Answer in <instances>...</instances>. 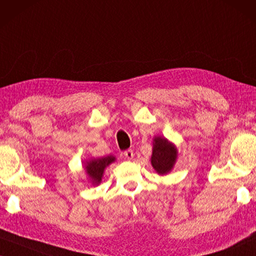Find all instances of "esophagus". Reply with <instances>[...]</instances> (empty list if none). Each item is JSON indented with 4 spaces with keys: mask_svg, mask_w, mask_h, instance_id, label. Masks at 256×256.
<instances>
[{
    "mask_svg": "<svg viewBox=\"0 0 256 256\" xmlns=\"http://www.w3.org/2000/svg\"><path fill=\"white\" fill-rule=\"evenodd\" d=\"M123 154H124V156L128 160H132L133 159V156H134V154H133V150H126Z\"/></svg>",
    "mask_w": 256,
    "mask_h": 256,
    "instance_id": "34e87169",
    "label": "esophagus"
}]
</instances>
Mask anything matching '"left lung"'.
Segmentation results:
<instances>
[{
    "label": "left lung",
    "mask_w": 256,
    "mask_h": 256,
    "mask_svg": "<svg viewBox=\"0 0 256 256\" xmlns=\"http://www.w3.org/2000/svg\"><path fill=\"white\" fill-rule=\"evenodd\" d=\"M178 159V148L174 144L168 142L164 136H156L153 139V152L150 164L160 175L169 172L174 167Z\"/></svg>",
    "instance_id": "1"
}]
</instances>
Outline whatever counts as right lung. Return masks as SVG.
I'll return each instance as SVG.
<instances>
[{
  "label": "right lung",
  "instance_id": "right-lung-1",
  "mask_svg": "<svg viewBox=\"0 0 256 256\" xmlns=\"http://www.w3.org/2000/svg\"><path fill=\"white\" fill-rule=\"evenodd\" d=\"M116 160V158L112 156H108L104 158H98V159H90L87 161L84 168L87 172V175L90 180L92 186H98L102 182L103 172L110 164H112Z\"/></svg>",
  "mask_w": 256,
  "mask_h": 256
}]
</instances>
